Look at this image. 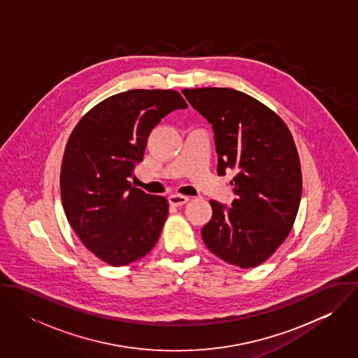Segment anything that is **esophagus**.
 <instances>
[{"instance_id": "obj_1", "label": "esophagus", "mask_w": 358, "mask_h": 358, "mask_svg": "<svg viewBox=\"0 0 358 358\" xmlns=\"http://www.w3.org/2000/svg\"><path fill=\"white\" fill-rule=\"evenodd\" d=\"M168 201H169V204L173 205V206H182V205H185L189 201V197L180 196V194H172V196L168 197Z\"/></svg>"}]
</instances>
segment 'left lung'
Listing matches in <instances>:
<instances>
[{"mask_svg":"<svg viewBox=\"0 0 358 358\" xmlns=\"http://www.w3.org/2000/svg\"><path fill=\"white\" fill-rule=\"evenodd\" d=\"M212 125L217 173L236 172L231 208L210 200L212 217L201 229L208 250L248 268L274 254L295 222L302 172L292 135L264 104L231 88L183 90Z\"/></svg>","mask_w":358,"mask_h":358,"instance_id":"8db88e82","label":"left lung"}]
</instances>
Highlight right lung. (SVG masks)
Returning <instances> with one entry per match:
<instances>
[{"label": "right lung", "mask_w": 358, "mask_h": 358, "mask_svg": "<svg viewBox=\"0 0 358 358\" xmlns=\"http://www.w3.org/2000/svg\"><path fill=\"white\" fill-rule=\"evenodd\" d=\"M186 107L172 90H132L96 104L71 132L60 172L62 203L83 244L103 262L125 266L157 244L168 201L129 179L143 161L150 132Z\"/></svg>", "instance_id": "obj_1"}]
</instances>
